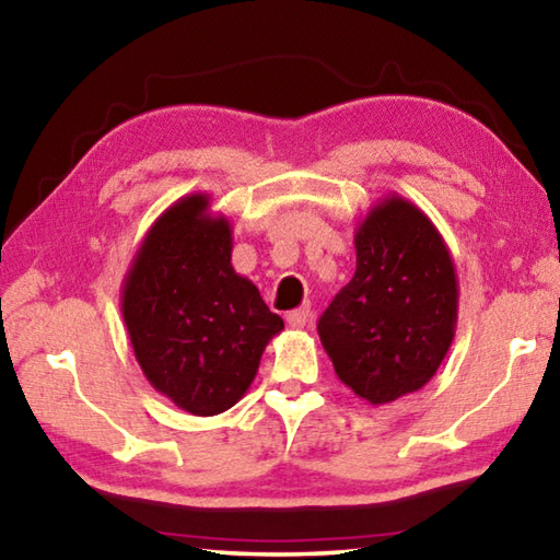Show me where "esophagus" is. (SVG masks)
<instances>
[{"label": "esophagus", "mask_w": 560, "mask_h": 560, "mask_svg": "<svg viewBox=\"0 0 560 560\" xmlns=\"http://www.w3.org/2000/svg\"><path fill=\"white\" fill-rule=\"evenodd\" d=\"M308 316H311V311H308V308L289 311V314H287V324H289L291 328H303V326L308 324Z\"/></svg>", "instance_id": "1"}]
</instances>
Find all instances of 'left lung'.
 Returning a JSON list of instances; mask_svg holds the SVG:
<instances>
[{
    "label": "left lung",
    "mask_w": 560,
    "mask_h": 560,
    "mask_svg": "<svg viewBox=\"0 0 560 560\" xmlns=\"http://www.w3.org/2000/svg\"><path fill=\"white\" fill-rule=\"evenodd\" d=\"M459 283L420 207L387 195L355 230V273L318 320L336 375L360 400L395 402L432 381L454 340Z\"/></svg>",
    "instance_id": "1"
}]
</instances>
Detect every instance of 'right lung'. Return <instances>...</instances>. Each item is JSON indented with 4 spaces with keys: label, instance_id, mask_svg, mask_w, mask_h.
Instances as JSON below:
<instances>
[{
    "label": "right lung",
    "instance_id": "add662e5",
    "mask_svg": "<svg viewBox=\"0 0 560 560\" xmlns=\"http://www.w3.org/2000/svg\"><path fill=\"white\" fill-rule=\"evenodd\" d=\"M120 311L148 383L189 415H220L249 390L281 334L254 283L232 267V226L210 195L179 197L140 242Z\"/></svg>",
    "mask_w": 560,
    "mask_h": 560
}]
</instances>
